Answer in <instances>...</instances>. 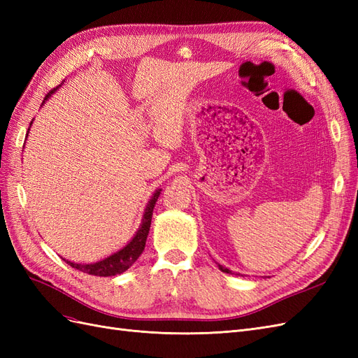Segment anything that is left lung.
I'll return each instance as SVG.
<instances>
[{"mask_svg": "<svg viewBox=\"0 0 358 358\" xmlns=\"http://www.w3.org/2000/svg\"><path fill=\"white\" fill-rule=\"evenodd\" d=\"M218 267H220V268H221V270H222V272H224V273H231V272H230V270H229V268H225V267H222V266H221V264H218Z\"/></svg>", "mask_w": 358, "mask_h": 358, "instance_id": "obj_1", "label": "left lung"}]
</instances>
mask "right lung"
I'll list each match as a JSON object with an SVG mask.
<instances>
[{
    "mask_svg": "<svg viewBox=\"0 0 358 358\" xmlns=\"http://www.w3.org/2000/svg\"><path fill=\"white\" fill-rule=\"evenodd\" d=\"M57 90H58V86L57 88H53L52 91H49L45 96V100H48L50 94ZM45 100H43V103H45ZM159 191L161 189H158L152 196V199H150V201L148 203L142 225H140V229L136 233V236L133 237V241L129 242L125 248H122L121 251H117L116 254L107 257V258L101 259V262L94 263V264H76L71 262H67V264L80 270V272H83V273L94 275V276H115V275L125 272L127 268L131 267L137 262V258L142 255L143 249H145L149 229H150V220H152V212L155 208V203L159 197Z\"/></svg>",
    "mask_w": 358,
    "mask_h": 358,
    "instance_id": "add662e5",
    "label": "right lung"
}]
</instances>
